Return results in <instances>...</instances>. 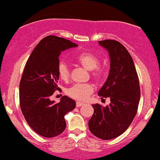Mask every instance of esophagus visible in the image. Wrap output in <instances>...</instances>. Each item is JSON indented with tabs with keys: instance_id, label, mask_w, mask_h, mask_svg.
<instances>
[{
	"instance_id": "1",
	"label": "esophagus",
	"mask_w": 160,
	"mask_h": 160,
	"mask_svg": "<svg viewBox=\"0 0 160 160\" xmlns=\"http://www.w3.org/2000/svg\"><path fill=\"white\" fill-rule=\"evenodd\" d=\"M82 105H83V103H82V102L78 101L76 103V107H81V106H82Z\"/></svg>"
}]
</instances>
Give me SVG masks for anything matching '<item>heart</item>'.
<instances>
[{
	"label": "heart",
	"mask_w": 160,
	"mask_h": 160,
	"mask_svg": "<svg viewBox=\"0 0 160 160\" xmlns=\"http://www.w3.org/2000/svg\"><path fill=\"white\" fill-rule=\"evenodd\" d=\"M75 60L88 71H92V76L95 80H98L102 76V71L98 68L99 59L95 55L88 52H83L75 57ZM59 78L67 81L70 77V69L66 63L60 61L57 66ZM94 88L90 84H74L66 89V94L72 98L78 101H84L93 92Z\"/></svg>",
	"instance_id": "heart-1"
}]
</instances>
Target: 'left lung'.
I'll return each mask as SVG.
<instances>
[{"label":"left lung","mask_w":160,"mask_h":160,"mask_svg":"<svg viewBox=\"0 0 160 160\" xmlns=\"http://www.w3.org/2000/svg\"><path fill=\"white\" fill-rule=\"evenodd\" d=\"M98 43L108 51L110 70L98 95L109 98L110 103L105 107L98 103L92 105L94 113L88 128L93 135L109 140L122 135L129 128L136 116L141 93L135 65L124 46L115 40Z\"/></svg>","instance_id":"1"}]
</instances>
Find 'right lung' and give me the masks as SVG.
Segmentation results:
<instances>
[{
    "instance_id": "obj_1",
    "label": "right lung",
    "mask_w": 160,
    "mask_h": 160,
    "mask_svg": "<svg viewBox=\"0 0 160 160\" xmlns=\"http://www.w3.org/2000/svg\"><path fill=\"white\" fill-rule=\"evenodd\" d=\"M78 46L64 38L46 36L36 45L25 65L19 85L21 109L29 126L44 137H55L64 131L65 115L76 107L75 101L68 96H62L57 103L50 97L59 89V55Z\"/></svg>"
}]
</instances>
